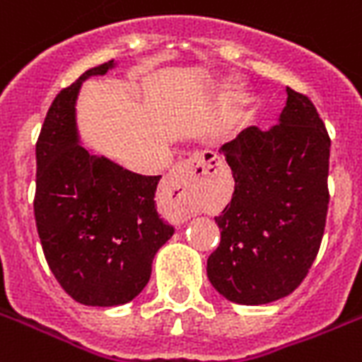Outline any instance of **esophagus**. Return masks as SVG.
Instances as JSON below:
<instances>
[{"label":"esophagus","instance_id":"esophagus-1","mask_svg":"<svg viewBox=\"0 0 362 362\" xmlns=\"http://www.w3.org/2000/svg\"><path fill=\"white\" fill-rule=\"evenodd\" d=\"M204 176H208V167L206 160L201 156L182 161V163L173 167V171L167 176L163 191L173 204L175 221L184 223L187 219L191 206V193L199 184V180H202Z\"/></svg>","mask_w":362,"mask_h":362}]
</instances>
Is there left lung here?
Wrapping results in <instances>:
<instances>
[{
  "instance_id": "8db88e82",
  "label": "left lung",
  "mask_w": 362,
  "mask_h": 362,
  "mask_svg": "<svg viewBox=\"0 0 362 362\" xmlns=\"http://www.w3.org/2000/svg\"><path fill=\"white\" fill-rule=\"evenodd\" d=\"M286 95L277 126H251L219 148L236 186L216 217L221 243L206 273L211 286L238 305L292 293L324 236L331 141L313 102L290 87Z\"/></svg>"
}]
</instances>
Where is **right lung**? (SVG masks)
Listing matches in <instances>:
<instances>
[{
    "mask_svg": "<svg viewBox=\"0 0 362 362\" xmlns=\"http://www.w3.org/2000/svg\"><path fill=\"white\" fill-rule=\"evenodd\" d=\"M117 64L93 66L61 90L37 141L33 206L44 257L64 292L90 307H117L139 296L156 252L175 234L156 211L161 176L132 173L81 145V85Z\"/></svg>",
    "mask_w": 362,
    "mask_h": 362,
    "instance_id": "add662e5",
    "label": "right lung"
}]
</instances>
